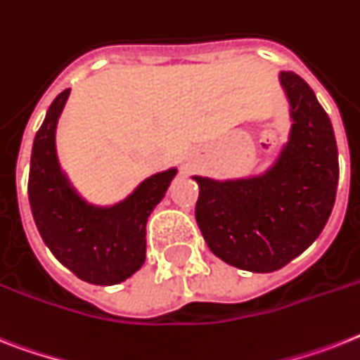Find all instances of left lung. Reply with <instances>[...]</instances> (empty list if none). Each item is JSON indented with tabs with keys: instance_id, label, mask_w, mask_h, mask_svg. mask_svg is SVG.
Returning <instances> with one entry per match:
<instances>
[{
	"instance_id": "1",
	"label": "left lung",
	"mask_w": 360,
	"mask_h": 360,
	"mask_svg": "<svg viewBox=\"0 0 360 360\" xmlns=\"http://www.w3.org/2000/svg\"><path fill=\"white\" fill-rule=\"evenodd\" d=\"M292 107L288 144L261 177L200 186L195 221L207 246L227 264L274 271L311 246L329 220L338 185V151L331 120L311 86L283 72Z\"/></svg>"
}]
</instances>
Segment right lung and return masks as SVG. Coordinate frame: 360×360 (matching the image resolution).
I'll return each mask as SVG.
<instances>
[{
	"instance_id": "add662e5",
	"label": "right lung",
	"mask_w": 360,
	"mask_h": 360,
	"mask_svg": "<svg viewBox=\"0 0 360 360\" xmlns=\"http://www.w3.org/2000/svg\"><path fill=\"white\" fill-rule=\"evenodd\" d=\"M70 90L49 105L37 131L29 168V203L38 233L58 261L92 285H116L133 276L146 259V224L174 179L175 170L146 179L110 209L86 205L60 174L55 127Z\"/></svg>"
}]
</instances>
